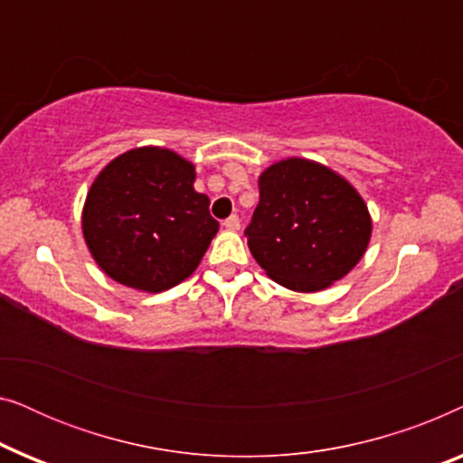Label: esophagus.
Masks as SVG:
<instances>
[{"instance_id": "34e87169", "label": "esophagus", "mask_w": 463, "mask_h": 463, "mask_svg": "<svg viewBox=\"0 0 463 463\" xmlns=\"http://www.w3.org/2000/svg\"><path fill=\"white\" fill-rule=\"evenodd\" d=\"M223 227L230 232H236V230H240V219L236 217V214H232L230 219L223 221Z\"/></svg>"}]
</instances>
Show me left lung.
<instances>
[{"label": "left lung", "mask_w": 463, "mask_h": 463, "mask_svg": "<svg viewBox=\"0 0 463 463\" xmlns=\"http://www.w3.org/2000/svg\"><path fill=\"white\" fill-rule=\"evenodd\" d=\"M371 230L369 208L344 176L318 162L287 157L259 176V204L244 233L271 280L316 293L350 274Z\"/></svg>", "instance_id": "obj_1"}]
</instances>
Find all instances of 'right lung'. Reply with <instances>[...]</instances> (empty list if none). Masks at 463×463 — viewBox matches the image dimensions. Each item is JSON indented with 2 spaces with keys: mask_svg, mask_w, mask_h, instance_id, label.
<instances>
[{
  "mask_svg": "<svg viewBox=\"0 0 463 463\" xmlns=\"http://www.w3.org/2000/svg\"><path fill=\"white\" fill-rule=\"evenodd\" d=\"M192 162L138 147L100 170L86 195L81 232L99 268L124 287L162 293L185 280L219 232Z\"/></svg>",
  "mask_w": 463,
  "mask_h": 463,
  "instance_id": "1",
  "label": "right lung"
}]
</instances>
